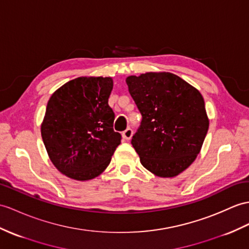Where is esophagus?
<instances>
[{"label":"esophagus","mask_w":249,"mask_h":249,"mask_svg":"<svg viewBox=\"0 0 249 249\" xmlns=\"http://www.w3.org/2000/svg\"><path fill=\"white\" fill-rule=\"evenodd\" d=\"M132 135H133V131L130 128H128L125 131L123 132V137H124V139H125V141H130Z\"/></svg>","instance_id":"obj_1"}]
</instances>
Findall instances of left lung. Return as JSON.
<instances>
[{
  "label": "left lung",
  "mask_w": 249,
  "mask_h": 249,
  "mask_svg": "<svg viewBox=\"0 0 249 249\" xmlns=\"http://www.w3.org/2000/svg\"><path fill=\"white\" fill-rule=\"evenodd\" d=\"M142 119L132 137L142 165L173 178L196 160L208 132L202 94L171 72H145L125 79Z\"/></svg>",
  "instance_id": "8db88e82"
}]
</instances>
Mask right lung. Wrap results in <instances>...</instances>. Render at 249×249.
<instances>
[{"label": "right lung", "mask_w": 249, "mask_h": 249, "mask_svg": "<svg viewBox=\"0 0 249 249\" xmlns=\"http://www.w3.org/2000/svg\"><path fill=\"white\" fill-rule=\"evenodd\" d=\"M112 89L111 77H79L59 88L47 102L42 139L53 166L70 178L98 177L120 144L108 106Z\"/></svg>", "instance_id": "1"}]
</instances>
